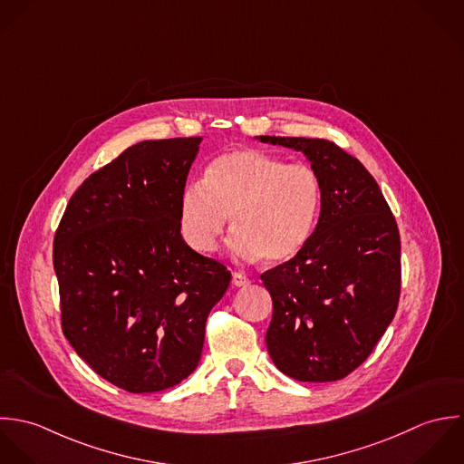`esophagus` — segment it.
<instances>
[{
  "mask_svg": "<svg viewBox=\"0 0 464 464\" xmlns=\"http://www.w3.org/2000/svg\"><path fill=\"white\" fill-rule=\"evenodd\" d=\"M231 283H233L235 286H246V285L251 283V279L247 278L246 275H242V273H233Z\"/></svg>",
  "mask_w": 464,
  "mask_h": 464,
  "instance_id": "esophagus-1",
  "label": "esophagus"
}]
</instances>
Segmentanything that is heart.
Returning <instances> with one entry per match:
<instances>
[{
  "instance_id": "obj_1",
  "label": "heart",
  "mask_w": 464,
  "mask_h": 464,
  "mask_svg": "<svg viewBox=\"0 0 464 464\" xmlns=\"http://www.w3.org/2000/svg\"><path fill=\"white\" fill-rule=\"evenodd\" d=\"M323 188L304 163H288L262 150H231L215 158L204 179L181 195V231L191 249L209 253L233 220L229 251L237 260L267 266L294 260L314 235Z\"/></svg>"
}]
</instances>
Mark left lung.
<instances>
[{
	"label": "left lung",
	"mask_w": 464,
	"mask_h": 464,
	"mask_svg": "<svg viewBox=\"0 0 464 464\" xmlns=\"http://www.w3.org/2000/svg\"><path fill=\"white\" fill-rule=\"evenodd\" d=\"M301 150L323 188L306 247L262 275L273 297L267 350L299 382H334L357 370L391 324L400 299V233L364 165L319 138L260 136Z\"/></svg>",
	"instance_id": "left-lung-1"
}]
</instances>
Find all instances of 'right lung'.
<instances>
[{
    "mask_svg": "<svg viewBox=\"0 0 464 464\" xmlns=\"http://www.w3.org/2000/svg\"><path fill=\"white\" fill-rule=\"evenodd\" d=\"M198 143L129 147L79 186L55 231L63 334L96 374L129 392L163 391L193 372L206 319L231 281L181 237Z\"/></svg>",
    "mask_w": 464,
    "mask_h": 464,
    "instance_id": "right-lung-1",
    "label": "right lung"
}]
</instances>
